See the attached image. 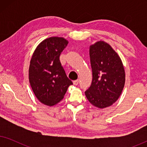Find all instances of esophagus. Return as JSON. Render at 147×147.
Here are the masks:
<instances>
[{
  "mask_svg": "<svg viewBox=\"0 0 147 147\" xmlns=\"http://www.w3.org/2000/svg\"><path fill=\"white\" fill-rule=\"evenodd\" d=\"M73 83H74V85H75V86L78 85V84H79V80H74V81L73 82Z\"/></svg>",
  "mask_w": 147,
  "mask_h": 147,
  "instance_id": "esophagus-1",
  "label": "esophagus"
}]
</instances>
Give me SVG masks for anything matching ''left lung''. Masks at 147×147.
I'll return each instance as SVG.
<instances>
[{"label": "left lung", "instance_id": "1", "mask_svg": "<svg viewBox=\"0 0 147 147\" xmlns=\"http://www.w3.org/2000/svg\"><path fill=\"white\" fill-rule=\"evenodd\" d=\"M92 82L85 92L86 98L98 108L112 106L121 95L125 84L122 60L109 44L97 41L90 46Z\"/></svg>", "mask_w": 147, "mask_h": 147}]
</instances>
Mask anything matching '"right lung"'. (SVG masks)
<instances>
[{"label":"right lung","instance_id":"right-lung-1","mask_svg":"<svg viewBox=\"0 0 147 147\" xmlns=\"http://www.w3.org/2000/svg\"><path fill=\"white\" fill-rule=\"evenodd\" d=\"M68 41L51 37L40 43L30 61L29 80L36 98L42 104L53 106L64 98L72 82L68 79L59 61Z\"/></svg>","mask_w":147,"mask_h":147}]
</instances>
